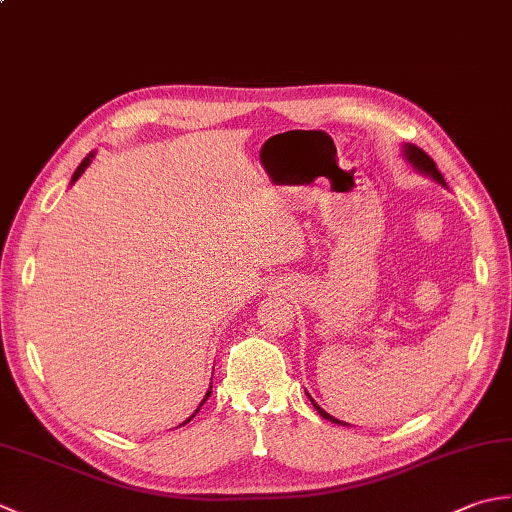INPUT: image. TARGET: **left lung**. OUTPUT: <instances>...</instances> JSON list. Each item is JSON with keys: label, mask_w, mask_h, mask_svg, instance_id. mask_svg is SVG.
I'll list each match as a JSON object with an SVG mask.
<instances>
[{"label": "left lung", "mask_w": 512, "mask_h": 512, "mask_svg": "<svg viewBox=\"0 0 512 512\" xmlns=\"http://www.w3.org/2000/svg\"><path fill=\"white\" fill-rule=\"evenodd\" d=\"M405 151H407V158L413 162V165H416L420 171H424V173H429V176H433L436 180H440L442 184H444V178H442V173L438 171V167H436V162H433V158L427 154V151H422L420 147H416V145H407L405 147ZM310 398V396H308ZM312 400V398H310ZM312 405H314V409H317L321 416L325 418V420H330V422H336V424H345V422H341V420H336V418H332L328 411H323L317 402L312 400Z\"/></svg>", "instance_id": "left-lung-1"}]
</instances>
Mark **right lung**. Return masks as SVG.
I'll return each mask as SVG.
<instances>
[{
    "mask_svg": "<svg viewBox=\"0 0 512 512\" xmlns=\"http://www.w3.org/2000/svg\"><path fill=\"white\" fill-rule=\"evenodd\" d=\"M90 162H92V154H90V156H85V158H83V162H81V165H79V167H76V171H74V176H72V182H74L76 178H79V176H81V173L85 171V167H88V165H90ZM209 396H211V389H209V391H206V396H204V400L200 402V407L204 405V402H206V398H209ZM200 407H198V409H195V413H198V411H200ZM195 413H193V416H191V418H195ZM191 418H187V420H184L182 424H187V422H189Z\"/></svg>",
    "mask_w": 512,
    "mask_h": 512,
    "instance_id": "obj_1",
    "label": "right lung"
}]
</instances>
